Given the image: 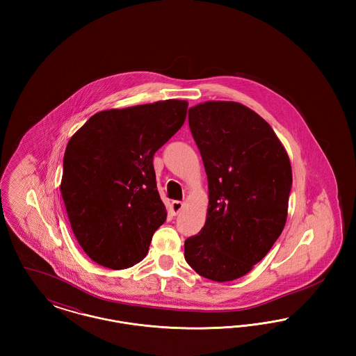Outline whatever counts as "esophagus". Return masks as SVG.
<instances>
[{
	"label": "esophagus",
	"mask_w": 356,
	"mask_h": 356,
	"mask_svg": "<svg viewBox=\"0 0 356 356\" xmlns=\"http://www.w3.org/2000/svg\"><path fill=\"white\" fill-rule=\"evenodd\" d=\"M170 208H172L173 215H177V213H180L181 209L184 208V203H183V202H179V200H175V202H172V204H170Z\"/></svg>",
	"instance_id": "34e87169"
}]
</instances>
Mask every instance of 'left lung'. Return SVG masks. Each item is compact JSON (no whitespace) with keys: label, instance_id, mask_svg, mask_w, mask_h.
<instances>
[{"label":"left lung","instance_id":"8db88e82","mask_svg":"<svg viewBox=\"0 0 356 356\" xmlns=\"http://www.w3.org/2000/svg\"><path fill=\"white\" fill-rule=\"evenodd\" d=\"M188 122L208 177L202 231L184 243L186 263L200 276L231 282L252 270L287 220L292 170L270 124L234 102L192 106Z\"/></svg>","mask_w":356,"mask_h":356}]
</instances>
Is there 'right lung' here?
<instances>
[{
  "mask_svg": "<svg viewBox=\"0 0 356 356\" xmlns=\"http://www.w3.org/2000/svg\"><path fill=\"white\" fill-rule=\"evenodd\" d=\"M186 108L165 100L102 111L69 140L61 195L79 244L102 267L141 261L167 219L153 156L183 127Z\"/></svg>",
  "mask_w": 356,
  "mask_h": 356,
  "instance_id": "add662e5",
  "label": "right lung"
}]
</instances>
